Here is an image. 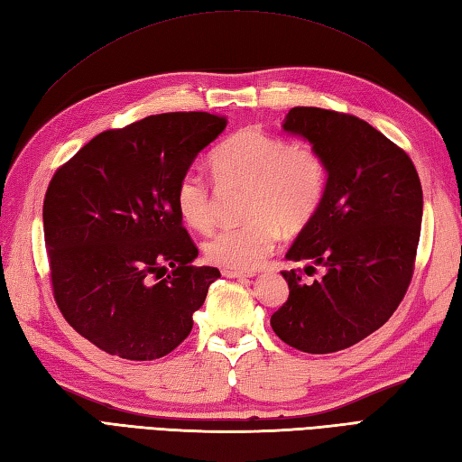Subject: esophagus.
I'll use <instances>...</instances> for the list:
<instances>
[{
	"mask_svg": "<svg viewBox=\"0 0 462 462\" xmlns=\"http://www.w3.org/2000/svg\"><path fill=\"white\" fill-rule=\"evenodd\" d=\"M225 277L229 279H243V277H255V273L253 271H239V269H223L221 271Z\"/></svg>",
	"mask_w": 462,
	"mask_h": 462,
	"instance_id": "34e87169",
	"label": "esophagus"
}]
</instances>
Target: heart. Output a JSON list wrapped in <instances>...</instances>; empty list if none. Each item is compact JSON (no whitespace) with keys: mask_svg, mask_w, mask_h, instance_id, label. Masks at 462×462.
I'll return each instance as SVG.
<instances>
[{"mask_svg":"<svg viewBox=\"0 0 462 462\" xmlns=\"http://www.w3.org/2000/svg\"><path fill=\"white\" fill-rule=\"evenodd\" d=\"M211 171L219 185L245 187V223L225 227L205 243V257L225 269H257L275 249L283 229L299 233L315 219L327 189V163L309 141H287L245 127L213 149ZM175 205L187 227L207 233L215 225V201L205 179L187 171Z\"/></svg>","mask_w":462,"mask_h":462,"instance_id":"obj_1","label":"heart"}]
</instances>
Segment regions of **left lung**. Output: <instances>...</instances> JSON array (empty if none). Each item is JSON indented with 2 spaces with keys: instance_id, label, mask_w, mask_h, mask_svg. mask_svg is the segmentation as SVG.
Returning <instances> with one entry per match:
<instances>
[{
  "instance_id": "left-lung-1",
  "label": "left lung",
  "mask_w": 462,
  "mask_h": 462,
  "mask_svg": "<svg viewBox=\"0 0 462 462\" xmlns=\"http://www.w3.org/2000/svg\"><path fill=\"white\" fill-rule=\"evenodd\" d=\"M283 129L321 152L327 189L300 229L291 261L323 267V279L283 271L289 299L271 317L275 335L313 355L343 351L389 321L415 269L422 221L420 179L411 157L366 121L321 107H293Z\"/></svg>"
}]
</instances>
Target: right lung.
<instances>
[{
    "label": "right lung",
    "mask_w": 462,
    "mask_h": 462,
    "mask_svg": "<svg viewBox=\"0 0 462 462\" xmlns=\"http://www.w3.org/2000/svg\"><path fill=\"white\" fill-rule=\"evenodd\" d=\"M227 125L205 111L162 113L103 131L55 171L43 201L53 297L101 351L153 361L181 345L221 277L175 205L179 179Z\"/></svg>",
    "instance_id": "1"
}]
</instances>
